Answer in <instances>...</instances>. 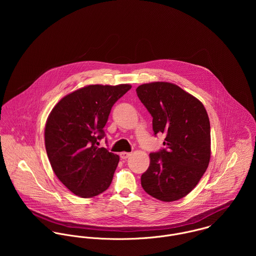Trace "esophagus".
Wrapping results in <instances>:
<instances>
[{
    "label": "esophagus",
    "mask_w": 256,
    "mask_h": 256,
    "mask_svg": "<svg viewBox=\"0 0 256 256\" xmlns=\"http://www.w3.org/2000/svg\"><path fill=\"white\" fill-rule=\"evenodd\" d=\"M130 156H131V152H120V158H121L122 160H126V158H128Z\"/></svg>",
    "instance_id": "1"
}]
</instances>
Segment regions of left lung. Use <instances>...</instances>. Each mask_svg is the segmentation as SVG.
Returning a JSON list of instances; mask_svg holds the SVG:
<instances>
[{
  "label": "left lung",
  "instance_id": "8db88e82",
  "mask_svg": "<svg viewBox=\"0 0 256 256\" xmlns=\"http://www.w3.org/2000/svg\"><path fill=\"white\" fill-rule=\"evenodd\" d=\"M136 92L152 117L154 135H166V148L150 154L142 187L160 201L182 199L198 184L210 162L207 111L199 100L172 82L144 84Z\"/></svg>",
  "mask_w": 256,
  "mask_h": 256
}]
</instances>
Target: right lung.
I'll list each match as a JSON object with an SVG mask.
<instances>
[{
	"mask_svg": "<svg viewBox=\"0 0 256 256\" xmlns=\"http://www.w3.org/2000/svg\"><path fill=\"white\" fill-rule=\"evenodd\" d=\"M131 86L90 84L64 96L50 112L45 148L59 180L82 198L110 187L119 156L98 148L113 104Z\"/></svg>",
	"mask_w": 256,
	"mask_h": 256,
	"instance_id": "1",
	"label": "right lung"
}]
</instances>
